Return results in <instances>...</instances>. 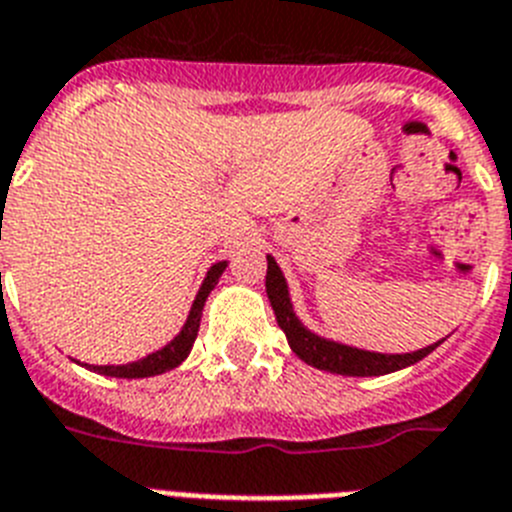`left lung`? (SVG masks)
<instances>
[{
	"label": "left lung",
	"instance_id": "1",
	"mask_svg": "<svg viewBox=\"0 0 512 512\" xmlns=\"http://www.w3.org/2000/svg\"><path fill=\"white\" fill-rule=\"evenodd\" d=\"M266 295L274 308L279 329L285 331L287 342H290L292 352L303 362L313 365L318 370H329L336 375H357V378H368V375H386L393 370L409 368L422 357H427L438 344H430L417 352H406V355H381V352H365V349L347 347V344H336L329 339H321L313 331H308L298 316L292 313L290 292H287V282L279 272L277 261L272 256H266Z\"/></svg>",
	"mask_w": 512,
	"mask_h": 512
}]
</instances>
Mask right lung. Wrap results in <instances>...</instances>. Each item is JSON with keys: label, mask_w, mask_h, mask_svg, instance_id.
<instances>
[{"label": "right lung", "mask_w": 512, "mask_h": 512, "mask_svg": "<svg viewBox=\"0 0 512 512\" xmlns=\"http://www.w3.org/2000/svg\"><path fill=\"white\" fill-rule=\"evenodd\" d=\"M225 266L227 264L222 261V264H214L212 269H209L207 277H204L202 290H199L194 305H191L189 318H186L181 334H178L173 342L165 344V347L157 349V352H152V355L142 357V360L129 362V365H93L90 370L100 375H111V378H150V375H160L178 368V365L189 357L191 347H194L196 334H199V323H202L204 303H207L209 292H212L214 285H217L220 274L225 272Z\"/></svg>", "instance_id": "obj_1"}]
</instances>
